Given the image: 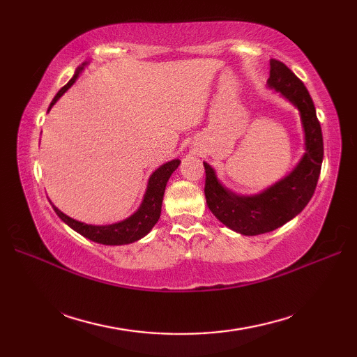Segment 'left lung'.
<instances>
[{"label": "left lung", "instance_id": "8db88e82", "mask_svg": "<svg viewBox=\"0 0 357 357\" xmlns=\"http://www.w3.org/2000/svg\"><path fill=\"white\" fill-rule=\"evenodd\" d=\"M268 89L280 93L299 110L304 128L305 153L294 169L278 183L256 195H238L218 179L210 164L206 169V199L211 213L233 231L244 236L268 233L298 216L312 199L324 159V139L312 96L288 67L270 59Z\"/></svg>", "mask_w": 357, "mask_h": 357}]
</instances>
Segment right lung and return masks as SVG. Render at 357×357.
Wrapping results in <instances>:
<instances>
[{
    "instance_id": "right-lung-1",
    "label": "right lung",
    "mask_w": 357,
    "mask_h": 357,
    "mask_svg": "<svg viewBox=\"0 0 357 357\" xmlns=\"http://www.w3.org/2000/svg\"><path fill=\"white\" fill-rule=\"evenodd\" d=\"M87 64L89 63H82L78 69L75 70V75L72 77V79L67 82V84L61 90H59L55 98H53L49 110L53 107V105H55V102L59 100V98H61L67 92V90L73 86V82L78 79L79 73L84 70V67ZM179 164H181V159H172V161L162 164L161 167H158V169L150 174L146 193H144V198H142V202L138 207V210H136L133 215L123 219V221H119V222L109 224V225L86 224V222L77 221V219L64 215L63 211L58 210L55 206H52V207L63 222H66L72 230L79 233L81 236H84L90 241L98 242V244H102V245L132 244V242L139 241L141 238L146 236V234L151 229H153V225L158 222L159 216H161V207H162L165 185H167V183H169L172 173L178 169Z\"/></svg>"
}]
</instances>
